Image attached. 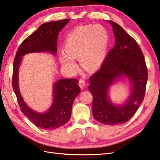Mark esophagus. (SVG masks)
Listing matches in <instances>:
<instances>
[{
  "mask_svg": "<svg viewBox=\"0 0 160 160\" xmlns=\"http://www.w3.org/2000/svg\"><path fill=\"white\" fill-rule=\"evenodd\" d=\"M79 85L81 89H83L84 88H85L86 86V83H85V81L83 79H80L79 81Z\"/></svg>",
  "mask_w": 160,
  "mask_h": 160,
  "instance_id": "1",
  "label": "esophagus"
}]
</instances>
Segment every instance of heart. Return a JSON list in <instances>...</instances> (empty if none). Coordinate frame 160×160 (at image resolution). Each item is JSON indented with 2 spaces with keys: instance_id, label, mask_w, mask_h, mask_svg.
<instances>
[{
  "instance_id": "1",
  "label": "heart",
  "mask_w": 160,
  "mask_h": 160,
  "mask_svg": "<svg viewBox=\"0 0 160 160\" xmlns=\"http://www.w3.org/2000/svg\"><path fill=\"white\" fill-rule=\"evenodd\" d=\"M108 41V33L101 25L77 27L66 38V52L59 54L61 63L71 72L77 70L75 59H79L81 66L87 70L98 69L104 60Z\"/></svg>"
}]
</instances>
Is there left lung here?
Returning <instances> with one entry per match:
<instances>
[{"label": "left lung", "mask_w": 160, "mask_h": 160, "mask_svg": "<svg viewBox=\"0 0 160 160\" xmlns=\"http://www.w3.org/2000/svg\"><path fill=\"white\" fill-rule=\"evenodd\" d=\"M108 22L113 27L115 44L101 68L91 76L88 89L93 95L94 118L101 123L114 125L127 122L143 102L148 70L143 53L134 38L118 23ZM123 77L132 84L130 95L122 105H115L108 98V90Z\"/></svg>", "instance_id": "1"}]
</instances>
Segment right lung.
Here are the masks:
<instances>
[{"instance_id": "right-lung-1", "label": "right lung", "mask_w": 160, "mask_h": 160, "mask_svg": "<svg viewBox=\"0 0 160 160\" xmlns=\"http://www.w3.org/2000/svg\"><path fill=\"white\" fill-rule=\"evenodd\" d=\"M69 19L48 22L42 24L19 46L13 63L12 88L22 112L38 128L54 129L69 122L73 101L80 93L79 81L76 79H61L53 84V101L45 113H38L25 103L19 91L18 69L22 57L30 52H49L56 55L57 37Z\"/></svg>"}]
</instances>
